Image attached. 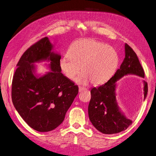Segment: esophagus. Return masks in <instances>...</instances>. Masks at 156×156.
<instances>
[{
    "instance_id": "34e87169",
    "label": "esophagus",
    "mask_w": 156,
    "mask_h": 156,
    "mask_svg": "<svg viewBox=\"0 0 156 156\" xmlns=\"http://www.w3.org/2000/svg\"><path fill=\"white\" fill-rule=\"evenodd\" d=\"M86 90V89L85 87H79V92L80 93V92H82L83 90Z\"/></svg>"
}]
</instances>
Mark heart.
Here are the masks:
<instances>
[{
    "label": "heart",
    "instance_id": "obj_1",
    "mask_svg": "<svg viewBox=\"0 0 156 156\" xmlns=\"http://www.w3.org/2000/svg\"><path fill=\"white\" fill-rule=\"evenodd\" d=\"M68 53L59 61L60 69L71 80L81 69L82 73L76 81L82 84L90 80L95 85L105 82L116 71L119 62L116 49L93 39L76 40L72 43Z\"/></svg>",
    "mask_w": 156,
    "mask_h": 156
}]
</instances>
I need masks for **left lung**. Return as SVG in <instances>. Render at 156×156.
Wrapping results in <instances>:
<instances>
[{
	"mask_svg": "<svg viewBox=\"0 0 156 156\" xmlns=\"http://www.w3.org/2000/svg\"><path fill=\"white\" fill-rule=\"evenodd\" d=\"M125 56L114 76L104 84L92 88L88 107L89 119L94 127L103 134H117L127 129L132 123L121 111L116 100L117 82L128 74L145 77L137 56L130 46L125 44ZM144 100L148 93L147 83L143 81Z\"/></svg>",
	"mask_w": 156,
	"mask_h": 156,
	"instance_id": "obj_1",
	"label": "left lung"
}]
</instances>
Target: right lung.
Segmentation results:
<instances>
[{
	"label": "right lung",
	"instance_id": "add662e5",
	"mask_svg": "<svg viewBox=\"0 0 156 156\" xmlns=\"http://www.w3.org/2000/svg\"><path fill=\"white\" fill-rule=\"evenodd\" d=\"M48 37L31 45L17 63L11 88L13 105L26 123L38 132L58 126L78 93V87L63 75L59 66L60 55ZM50 62V71L36 73L35 62Z\"/></svg>",
	"mask_w": 156,
	"mask_h": 156
}]
</instances>
